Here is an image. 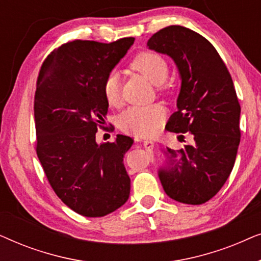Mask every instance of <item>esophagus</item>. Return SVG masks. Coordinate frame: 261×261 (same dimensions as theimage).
I'll return each instance as SVG.
<instances>
[{"mask_svg":"<svg viewBox=\"0 0 261 261\" xmlns=\"http://www.w3.org/2000/svg\"><path fill=\"white\" fill-rule=\"evenodd\" d=\"M144 147L146 151L152 152L153 147H154V144H153V141H151V140H144Z\"/></svg>","mask_w":261,"mask_h":261,"instance_id":"obj_1","label":"esophagus"}]
</instances>
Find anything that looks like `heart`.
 Returning a JSON list of instances; mask_svg holds the SVG:
<instances>
[{"label": "heart", "mask_w": 261, "mask_h": 261, "mask_svg": "<svg viewBox=\"0 0 261 261\" xmlns=\"http://www.w3.org/2000/svg\"><path fill=\"white\" fill-rule=\"evenodd\" d=\"M130 67L155 85L163 84L169 76V64L159 53L141 52L132 60ZM103 95L109 106L117 107L122 102L121 84L117 73L112 72L103 82ZM165 110L159 105L134 106L120 114L117 124L121 129L138 137H151L159 130Z\"/></svg>", "instance_id": "heart-1"}]
</instances>
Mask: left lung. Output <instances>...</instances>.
<instances>
[{
	"label": "left lung",
	"mask_w": 261,
	"mask_h": 261,
	"mask_svg": "<svg viewBox=\"0 0 261 261\" xmlns=\"http://www.w3.org/2000/svg\"><path fill=\"white\" fill-rule=\"evenodd\" d=\"M147 46L171 57L179 71L178 110L166 129L194 138V144L180 149L166 147V166L160 167L159 179L170 198L203 204L226 183L240 144L241 108L233 80L215 47L187 27L163 28Z\"/></svg>",
	"instance_id": "8db88e82"
}]
</instances>
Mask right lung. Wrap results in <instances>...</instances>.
<instances>
[{"mask_svg": "<svg viewBox=\"0 0 261 261\" xmlns=\"http://www.w3.org/2000/svg\"><path fill=\"white\" fill-rule=\"evenodd\" d=\"M133 42H66L49 53L39 72L37 154L56 195L80 215L106 216L129 197L123 156L133 139L117 134L114 142L97 144L96 133L109 107L103 82Z\"/></svg>", "mask_w": 261, "mask_h": 261, "instance_id": "add662e5", "label": "right lung"}]
</instances>
